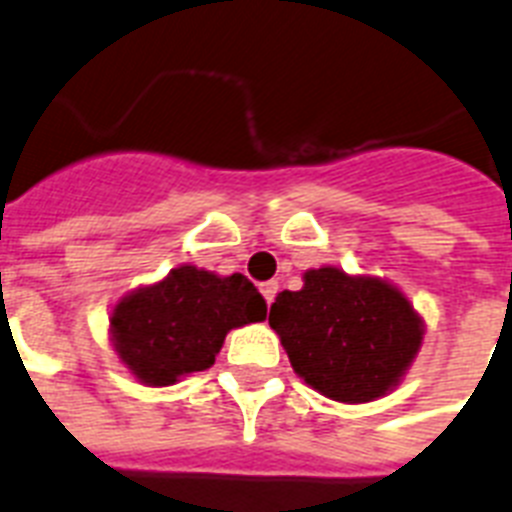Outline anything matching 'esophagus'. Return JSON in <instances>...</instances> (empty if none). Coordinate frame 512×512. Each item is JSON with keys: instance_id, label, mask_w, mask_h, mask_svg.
Masks as SVG:
<instances>
[{"instance_id": "1", "label": "esophagus", "mask_w": 512, "mask_h": 512, "mask_svg": "<svg viewBox=\"0 0 512 512\" xmlns=\"http://www.w3.org/2000/svg\"><path fill=\"white\" fill-rule=\"evenodd\" d=\"M261 296H264V301H267V306L275 301L277 296V282L275 280H269V282H261Z\"/></svg>"}]
</instances>
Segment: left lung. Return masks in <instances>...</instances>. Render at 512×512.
I'll return each mask as SVG.
<instances>
[{
  "instance_id": "obj_1",
  "label": "left lung",
  "mask_w": 512,
  "mask_h": 512,
  "mask_svg": "<svg viewBox=\"0 0 512 512\" xmlns=\"http://www.w3.org/2000/svg\"><path fill=\"white\" fill-rule=\"evenodd\" d=\"M269 327L298 378L343 404L391 394L425 335L423 317L394 282L330 264L306 269L301 290H282Z\"/></svg>"
}]
</instances>
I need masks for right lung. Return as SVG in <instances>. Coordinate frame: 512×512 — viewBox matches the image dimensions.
Masks as SVG:
<instances>
[{"label":"right lung","instance_id":"add662e5","mask_svg":"<svg viewBox=\"0 0 512 512\" xmlns=\"http://www.w3.org/2000/svg\"><path fill=\"white\" fill-rule=\"evenodd\" d=\"M110 346L142 386H174L208 370L230 330L267 320V304L240 272L216 275L179 264L158 282L118 298L110 312Z\"/></svg>","mask_w":512,"mask_h":512}]
</instances>
